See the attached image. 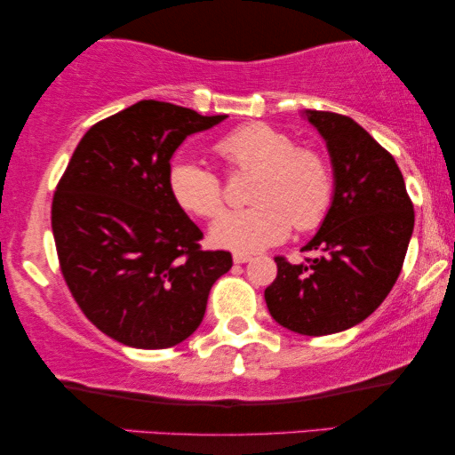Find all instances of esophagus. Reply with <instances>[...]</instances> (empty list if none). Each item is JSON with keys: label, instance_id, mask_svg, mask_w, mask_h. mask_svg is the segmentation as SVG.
Here are the masks:
<instances>
[{"label": "esophagus", "instance_id": "1", "mask_svg": "<svg viewBox=\"0 0 455 455\" xmlns=\"http://www.w3.org/2000/svg\"><path fill=\"white\" fill-rule=\"evenodd\" d=\"M251 259H252L251 254H246V252H234V263H238V265L248 263Z\"/></svg>", "mask_w": 455, "mask_h": 455}]
</instances>
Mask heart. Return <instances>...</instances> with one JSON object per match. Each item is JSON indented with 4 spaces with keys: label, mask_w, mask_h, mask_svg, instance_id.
Returning <instances> with one entry per match:
<instances>
[{
    "label": "heart",
    "mask_w": 455,
    "mask_h": 455,
    "mask_svg": "<svg viewBox=\"0 0 455 455\" xmlns=\"http://www.w3.org/2000/svg\"><path fill=\"white\" fill-rule=\"evenodd\" d=\"M215 151L229 170L254 172L246 209L228 211L211 228V242L234 252H257L288 238L294 226L310 232L333 201V173L325 155L269 124H246L217 140ZM167 186L186 213L211 220L223 207V184L213 170L178 159Z\"/></svg>",
    "instance_id": "b5f03b06"
}]
</instances>
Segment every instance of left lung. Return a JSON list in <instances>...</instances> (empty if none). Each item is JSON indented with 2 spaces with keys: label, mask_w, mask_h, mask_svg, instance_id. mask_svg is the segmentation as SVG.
I'll use <instances>...</instances> for the list:
<instances>
[{
  "label": "left lung",
  "mask_w": 455,
  "mask_h": 455,
  "mask_svg": "<svg viewBox=\"0 0 455 455\" xmlns=\"http://www.w3.org/2000/svg\"><path fill=\"white\" fill-rule=\"evenodd\" d=\"M333 165V201L291 265L275 257L277 277L265 290L279 325L300 335L346 331L375 313L400 277L412 238L414 207L391 153L352 117L310 111Z\"/></svg>",
  "instance_id": "obj_1"
}]
</instances>
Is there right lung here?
Returning <instances> with one entry per match:
<instances>
[{"label": "right lung", "instance_id": "obj_1", "mask_svg": "<svg viewBox=\"0 0 455 455\" xmlns=\"http://www.w3.org/2000/svg\"><path fill=\"white\" fill-rule=\"evenodd\" d=\"M226 117L153 99L130 105L83 136L55 188L61 275L86 319L124 346L164 350L190 338L232 269L228 251H203L167 186L186 136Z\"/></svg>", "mask_w": 455, "mask_h": 455}]
</instances>
